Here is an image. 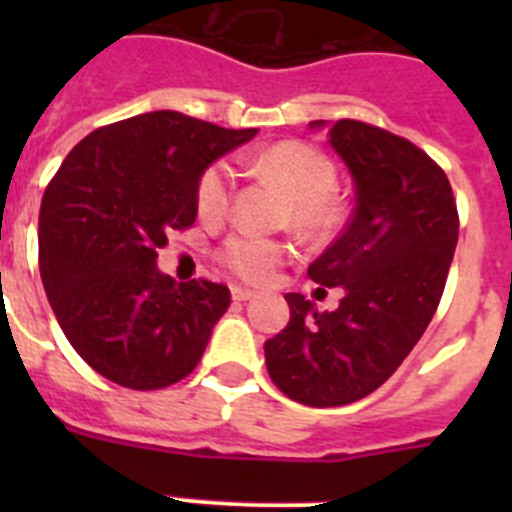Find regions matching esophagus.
Listing matches in <instances>:
<instances>
[{
    "mask_svg": "<svg viewBox=\"0 0 512 512\" xmlns=\"http://www.w3.org/2000/svg\"><path fill=\"white\" fill-rule=\"evenodd\" d=\"M230 295H233V300L246 302V300H251V297L256 295V292H253V289H248V287H238V284H233V289H230Z\"/></svg>",
    "mask_w": 512,
    "mask_h": 512,
    "instance_id": "34e87169",
    "label": "esophagus"
}]
</instances>
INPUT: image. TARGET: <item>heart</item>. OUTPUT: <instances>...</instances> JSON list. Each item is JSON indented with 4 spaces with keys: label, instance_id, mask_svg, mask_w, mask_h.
Returning <instances> with one entry per match:
<instances>
[{
    "label": "heart",
    "instance_id": "obj_1",
    "mask_svg": "<svg viewBox=\"0 0 512 512\" xmlns=\"http://www.w3.org/2000/svg\"><path fill=\"white\" fill-rule=\"evenodd\" d=\"M256 171L269 176L271 182L287 192L292 200V223L302 228H325L330 223V202L338 184L336 166L320 151L307 143L284 140L277 146H269L253 158ZM230 194V171L225 164H210L197 179L194 187V202L205 217H220L228 212ZM287 246L274 238H264L251 230H235L220 246V261L233 271L235 277L246 282H266L277 271V266L287 259Z\"/></svg>",
    "mask_w": 512,
    "mask_h": 512
}]
</instances>
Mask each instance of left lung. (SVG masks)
Listing matches in <instances>:
<instances>
[{"mask_svg":"<svg viewBox=\"0 0 512 512\" xmlns=\"http://www.w3.org/2000/svg\"><path fill=\"white\" fill-rule=\"evenodd\" d=\"M328 135L356 207L307 277L341 287V305L318 312L289 292L287 328L264 343L271 382L310 408L356 402L395 374L436 315L459 241L454 192L428 153L359 120H338Z\"/></svg>","mask_w":512,"mask_h":512,"instance_id":"left-lung-1","label":"left lung"}]
</instances>
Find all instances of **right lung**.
Segmentation results:
<instances>
[{"instance_id":"add662e5","label":"right lung","mask_w":512,"mask_h":512,"mask_svg":"<svg viewBox=\"0 0 512 512\" xmlns=\"http://www.w3.org/2000/svg\"><path fill=\"white\" fill-rule=\"evenodd\" d=\"M256 133L146 112L89 133L45 187L40 279L74 351L104 379L164 390L200 364L230 289L176 284L156 251L194 225L202 171Z\"/></svg>"}]
</instances>
